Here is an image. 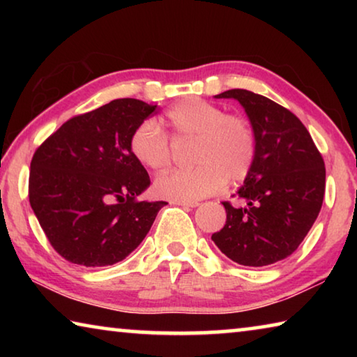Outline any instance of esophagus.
<instances>
[{
  "label": "esophagus",
  "mask_w": 357,
  "mask_h": 357,
  "mask_svg": "<svg viewBox=\"0 0 357 357\" xmlns=\"http://www.w3.org/2000/svg\"><path fill=\"white\" fill-rule=\"evenodd\" d=\"M174 204H179V206H185V208H197L198 202H190V200H173Z\"/></svg>",
  "instance_id": "34e87169"
}]
</instances>
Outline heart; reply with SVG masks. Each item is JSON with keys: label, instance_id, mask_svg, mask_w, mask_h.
Returning a JSON list of instances; mask_svg holds the SVG:
<instances>
[{"label": "heart", "instance_id": "1", "mask_svg": "<svg viewBox=\"0 0 357 357\" xmlns=\"http://www.w3.org/2000/svg\"><path fill=\"white\" fill-rule=\"evenodd\" d=\"M165 124L174 142L195 140L192 164L197 167L157 178V195L170 200H200L220 192L227 181L238 184L249 176L257 157V137L244 116L189 98L168 108ZM129 148L132 155L153 172H164L172 164L170 140L153 119L137 126Z\"/></svg>", "mask_w": 357, "mask_h": 357}]
</instances>
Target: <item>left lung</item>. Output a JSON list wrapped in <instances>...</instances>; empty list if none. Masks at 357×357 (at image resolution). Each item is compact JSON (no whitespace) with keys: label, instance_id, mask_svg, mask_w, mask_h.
<instances>
[{"label":"left lung","instance_id":"obj_1","mask_svg":"<svg viewBox=\"0 0 357 357\" xmlns=\"http://www.w3.org/2000/svg\"><path fill=\"white\" fill-rule=\"evenodd\" d=\"M217 99H236L257 137V157L238 197L223 202L227 222L213 241L243 266H268L298 250L321 209L326 189L323 155L309 130L288 108L247 89Z\"/></svg>","mask_w":357,"mask_h":357}]
</instances>
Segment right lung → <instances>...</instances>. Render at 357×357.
Instances as JSON below:
<instances>
[{"label":"right lung","mask_w":357,"mask_h":357,"mask_svg":"<svg viewBox=\"0 0 357 357\" xmlns=\"http://www.w3.org/2000/svg\"><path fill=\"white\" fill-rule=\"evenodd\" d=\"M116 99L70 118L36 149L29 204L48 243L70 263L98 268L140 245L165 202H140L151 184L130 153L134 129L155 112Z\"/></svg>","instance_id":"obj_1"}]
</instances>
